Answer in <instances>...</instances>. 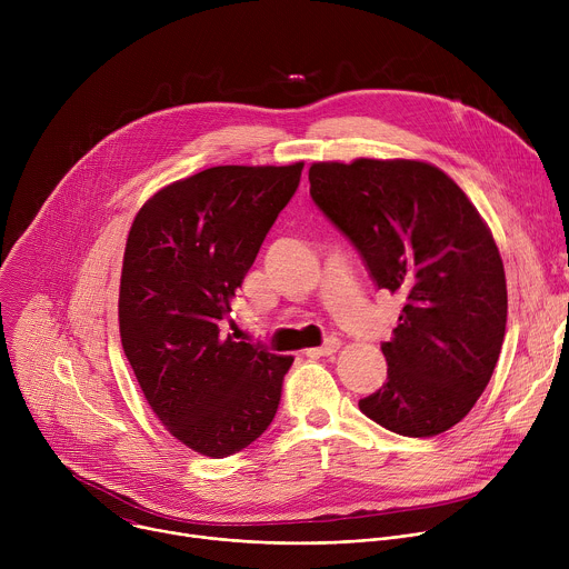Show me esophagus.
Segmentation results:
<instances>
[{"instance_id":"34e87169","label":"esophagus","mask_w":569,"mask_h":569,"mask_svg":"<svg viewBox=\"0 0 569 569\" xmlns=\"http://www.w3.org/2000/svg\"><path fill=\"white\" fill-rule=\"evenodd\" d=\"M342 347V342L338 340V338H329L327 342H323L321 347H317V349H310V353L312 356H333L338 349Z\"/></svg>"}]
</instances>
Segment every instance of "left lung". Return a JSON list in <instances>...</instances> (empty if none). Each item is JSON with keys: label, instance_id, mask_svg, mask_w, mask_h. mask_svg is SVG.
I'll return each instance as SVG.
<instances>
[{"label": "left lung", "instance_id": "1", "mask_svg": "<svg viewBox=\"0 0 569 569\" xmlns=\"http://www.w3.org/2000/svg\"><path fill=\"white\" fill-rule=\"evenodd\" d=\"M310 196L353 242L378 288L405 299L380 349L387 382L360 400L402 437L457 426L489 385L507 329V277L489 224L421 159L315 161Z\"/></svg>", "mask_w": 569, "mask_h": 569}]
</instances>
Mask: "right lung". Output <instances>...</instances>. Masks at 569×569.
Here are the masks:
<instances>
[{
	"instance_id": "obj_1",
	"label": "right lung",
	"mask_w": 569,
	"mask_h": 569,
	"mask_svg": "<svg viewBox=\"0 0 569 569\" xmlns=\"http://www.w3.org/2000/svg\"><path fill=\"white\" fill-rule=\"evenodd\" d=\"M290 167H213L150 196L123 252L119 333L154 417L222 459L272 423L292 356L222 338L218 321L299 187Z\"/></svg>"
}]
</instances>
